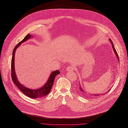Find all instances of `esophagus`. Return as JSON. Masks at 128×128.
Instances as JSON below:
<instances>
[{"instance_id": "34e87169", "label": "esophagus", "mask_w": 128, "mask_h": 128, "mask_svg": "<svg viewBox=\"0 0 128 128\" xmlns=\"http://www.w3.org/2000/svg\"><path fill=\"white\" fill-rule=\"evenodd\" d=\"M67 71H74V68L72 66H69L67 67Z\"/></svg>"}]
</instances>
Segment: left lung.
Returning <instances> with one entry per match:
<instances>
[{"label": "left lung", "instance_id": "8db88e82", "mask_svg": "<svg viewBox=\"0 0 128 128\" xmlns=\"http://www.w3.org/2000/svg\"><path fill=\"white\" fill-rule=\"evenodd\" d=\"M110 40V42H112V46L113 50H114V52H115V54H116V57H118V60H119V56H118V54H117V52H116V50H115V48H114V44H113V43H112V40ZM80 90L82 92H84V91H85V90H84L83 89L81 88V86H80ZM102 94H98V95H95V96H100V95H102ZM91 95L92 96V95Z\"/></svg>", "mask_w": 128, "mask_h": 128}]
</instances>
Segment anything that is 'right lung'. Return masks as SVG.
<instances>
[{
  "label": "right lung",
  "instance_id": "1",
  "mask_svg": "<svg viewBox=\"0 0 128 128\" xmlns=\"http://www.w3.org/2000/svg\"><path fill=\"white\" fill-rule=\"evenodd\" d=\"M32 37L30 34H28L26 35L24 38L18 43V44L14 47L13 51V56H12V62H11V69H12V80H13V82L16 84V85L17 86V88L20 90L22 92L24 95L27 96L28 97L32 98H40L41 97H43L46 95L48 94L50 90H51L52 87L53 86V84L54 82V80L57 74H58L60 72L58 70H56L54 71H53L51 72V74L49 77V78L46 83L44 86H43L42 88L38 89H30L26 88V87L23 86L18 81L17 78H16V72H15V68H14V54H15V52L16 49L19 47L22 43L27 40L28 39Z\"/></svg>",
  "mask_w": 128,
  "mask_h": 128
}]
</instances>
